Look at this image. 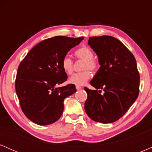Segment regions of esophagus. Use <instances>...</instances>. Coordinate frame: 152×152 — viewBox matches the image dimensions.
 Segmentation results:
<instances>
[{"mask_svg":"<svg viewBox=\"0 0 152 152\" xmlns=\"http://www.w3.org/2000/svg\"><path fill=\"white\" fill-rule=\"evenodd\" d=\"M81 88H82V87H81V86H80V85H76V89H77V90L81 89Z\"/></svg>","mask_w":152,"mask_h":152,"instance_id":"1","label":"esophagus"}]
</instances>
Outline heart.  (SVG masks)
<instances>
[{
	"instance_id": "b5f03b06",
	"label": "heart",
	"mask_w": 152,
	"mask_h": 152,
	"mask_svg": "<svg viewBox=\"0 0 152 152\" xmlns=\"http://www.w3.org/2000/svg\"><path fill=\"white\" fill-rule=\"evenodd\" d=\"M74 56L77 59L83 60L84 63L82 67V71L78 74H74L69 78V82L75 85H83L86 83L91 77V73L98 70L99 64L96 59L94 58V53L91 49L86 46H82L76 49L74 52ZM61 68L66 74L70 75L74 71V61L70 57L65 56L61 60Z\"/></svg>"
}]
</instances>
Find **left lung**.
<instances>
[{
	"label": "left lung",
	"instance_id": "8db88e82",
	"mask_svg": "<svg viewBox=\"0 0 152 152\" xmlns=\"http://www.w3.org/2000/svg\"><path fill=\"white\" fill-rule=\"evenodd\" d=\"M88 44L98 56L101 66L90 82L96 90L84 88L88 95L85 111L93 121L112 123L124 115L139 95L140 76L136 59L112 36L89 37Z\"/></svg>",
	"mask_w": 152,
	"mask_h": 152
}]
</instances>
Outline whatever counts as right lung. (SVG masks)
<instances>
[{
	"label": "right lung",
	"instance_id": "right-lung-1",
	"mask_svg": "<svg viewBox=\"0 0 152 152\" xmlns=\"http://www.w3.org/2000/svg\"><path fill=\"white\" fill-rule=\"evenodd\" d=\"M83 37L56 36L38 43L20 63L15 91L26 116L36 124H51L64 111V101L76 92L74 84L57 87L67 80L61 60Z\"/></svg>",
	"mask_w": 152,
	"mask_h": 152
}]
</instances>
